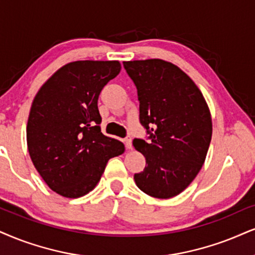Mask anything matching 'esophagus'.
Listing matches in <instances>:
<instances>
[{"mask_svg": "<svg viewBox=\"0 0 255 255\" xmlns=\"http://www.w3.org/2000/svg\"><path fill=\"white\" fill-rule=\"evenodd\" d=\"M124 143H125V146H127V149H131V147H132V140H131V137L125 138Z\"/></svg>", "mask_w": 255, "mask_h": 255, "instance_id": "1", "label": "esophagus"}]
</instances>
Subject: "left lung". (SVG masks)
<instances>
[{"instance_id":"left-lung-1","label":"left lung","mask_w":255,"mask_h":255,"mask_svg":"<svg viewBox=\"0 0 255 255\" xmlns=\"http://www.w3.org/2000/svg\"><path fill=\"white\" fill-rule=\"evenodd\" d=\"M139 102V122L147 139L134 138L146 166L133 178L157 199L182 193L202 168L212 139V117L199 87L171 62L124 61Z\"/></svg>"}]
</instances>
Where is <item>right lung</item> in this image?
Returning <instances> with one entry per match:
<instances>
[{
  "mask_svg": "<svg viewBox=\"0 0 255 255\" xmlns=\"http://www.w3.org/2000/svg\"><path fill=\"white\" fill-rule=\"evenodd\" d=\"M121 72L119 61H74L42 85L31 104L27 144L31 162L53 191L70 199L94 189L125 146L100 130L98 98Z\"/></svg>",
  "mask_w": 255,
  "mask_h": 255,
  "instance_id": "add662e5",
  "label": "right lung"
}]
</instances>
